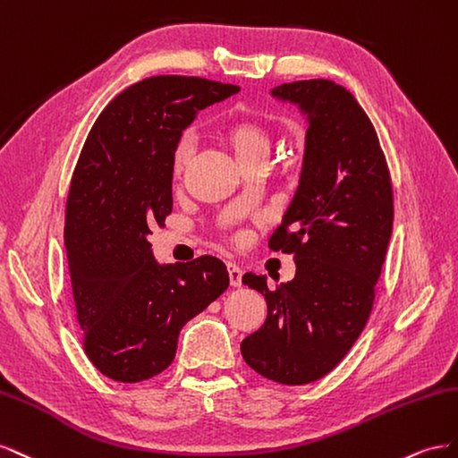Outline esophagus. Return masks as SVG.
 Returning <instances> with one entry per match:
<instances>
[{
	"label": "esophagus",
	"instance_id": "obj_1",
	"mask_svg": "<svg viewBox=\"0 0 458 458\" xmlns=\"http://www.w3.org/2000/svg\"><path fill=\"white\" fill-rule=\"evenodd\" d=\"M226 267H228L230 285H233V287H240V285H242V276H243L242 268H240L236 263H226Z\"/></svg>",
	"mask_w": 458,
	"mask_h": 458
}]
</instances>
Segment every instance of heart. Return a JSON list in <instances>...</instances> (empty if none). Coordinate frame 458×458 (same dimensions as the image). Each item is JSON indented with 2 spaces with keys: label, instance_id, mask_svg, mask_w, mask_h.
<instances>
[{
  "label": "heart",
  "instance_id": "1",
  "mask_svg": "<svg viewBox=\"0 0 458 458\" xmlns=\"http://www.w3.org/2000/svg\"><path fill=\"white\" fill-rule=\"evenodd\" d=\"M218 136L226 143L236 159L247 166L251 163H263L274 146L272 130L257 119L243 114H232L218 126ZM195 141L190 134H182L171 151V173L174 178L184 176L191 163Z\"/></svg>",
  "mask_w": 458,
  "mask_h": 458
}]
</instances>
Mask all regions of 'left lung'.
Instances as JSON below:
<instances>
[{
	"label": "left lung",
	"mask_w": 458,
	"mask_h": 458,
	"mask_svg": "<svg viewBox=\"0 0 458 458\" xmlns=\"http://www.w3.org/2000/svg\"><path fill=\"white\" fill-rule=\"evenodd\" d=\"M309 114L301 182L268 247L295 257V278L268 287L267 320L242 342L268 380L303 386L332 372L369 322L394 225V188L369 114L332 81H297L272 91Z\"/></svg>",
	"instance_id": "obj_1"
}]
</instances>
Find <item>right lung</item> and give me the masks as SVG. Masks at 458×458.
Segmentation results:
<instances>
[{
	"mask_svg": "<svg viewBox=\"0 0 458 458\" xmlns=\"http://www.w3.org/2000/svg\"><path fill=\"white\" fill-rule=\"evenodd\" d=\"M238 91L199 76H151L121 91L84 141L64 205V247L84 352L114 382L166 370L182 326L230 284L211 255L161 267L148 236L173 213L171 151L182 130Z\"/></svg>",
	"mask_w": 458,
	"mask_h": 458,
	"instance_id": "right-lung-1",
	"label": "right lung"
}]
</instances>
